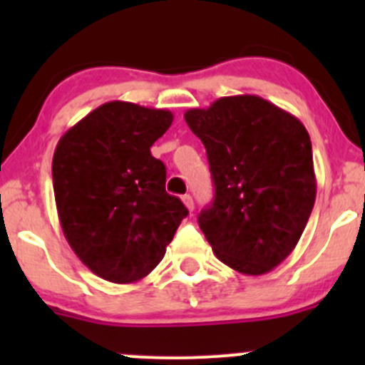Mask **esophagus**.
Here are the masks:
<instances>
[{"label": "esophagus", "instance_id": "34e87169", "mask_svg": "<svg viewBox=\"0 0 365 365\" xmlns=\"http://www.w3.org/2000/svg\"><path fill=\"white\" fill-rule=\"evenodd\" d=\"M182 201H183V205H185L187 208H189V212H192V210H194V200H192V196H189V194H185V196L182 197Z\"/></svg>", "mask_w": 365, "mask_h": 365}]
</instances>
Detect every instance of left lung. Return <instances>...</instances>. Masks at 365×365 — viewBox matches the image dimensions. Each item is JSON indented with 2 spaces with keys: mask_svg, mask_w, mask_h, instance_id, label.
Wrapping results in <instances>:
<instances>
[{
  "mask_svg": "<svg viewBox=\"0 0 365 365\" xmlns=\"http://www.w3.org/2000/svg\"><path fill=\"white\" fill-rule=\"evenodd\" d=\"M215 197L197 217L213 254L233 270L263 275L292 254L316 200L311 138L297 116L257 95L189 109Z\"/></svg>",
  "mask_w": 365,
  "mask_h": 365,
  "instance_id": "1",
  "label": "left lung"
}]
</instances>
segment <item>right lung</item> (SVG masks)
Here are the masks:
<instances>
[{
  "label": "right lung",
  "mask_w": 365,
  "mask_h": 365,
  "mask_svg": "<svg viewBox=\"0 0 365 365\" xmlns=\"http://www.w3.org/2000/svg\"><path fill=\"white\" fill-rule=\"evenodd\" d=\"M171 123L168 109L106 102L70 127L54 150L61 230L77 257L106 281L145 279L189 213L165 192V165L150 152Z\"/></svg>",
  "instance_id": "obj_1"
}]
</instances>
